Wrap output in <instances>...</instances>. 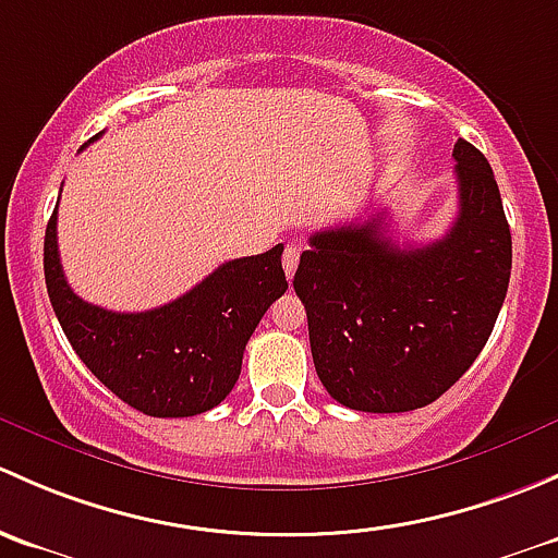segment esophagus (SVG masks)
I'll use <instances>...</instances> for the list:
<instances>
[{
	"instance_id": "esophagus-1",
	"label": "esophagus",
	"mask_w": 558,
	"mask_h": 558,
	"mask_svg": "<svg viewBox=\"0 0 558 558\" xmlns=\"http://www.w3.org/2000/svg\"><path fill=\"white\" fill-rule=\"evenodd\" d=\"M298 260H301V246H298V244H287L284 246V255H281V266H284L287 279L295 277Z\"/></svg>"
}]
</instances>
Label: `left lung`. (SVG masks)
<instances>
[{"label":"left lung","instance_id":"left-lung-1","mask_svg":"<svg viewBox=\"0 0 558 558\" xmlns=\"http://www.w3.org/2000/svg\"><path fill=\"white\" fill-rule=\"evenodd\" d=\"M459 211L444 239L400 246L384 211L317 231L295 287L322 387L354 411L429 405L489 341L510 281L513 244L484 153L453 145Z\"/></svg>","mask_w":558,"mask_h":558}]
</instances>
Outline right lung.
<instances>
[{
  "mask_svg": "<svg viewBox=\"0 0 558 558\" xmlns=\"http://www.w3.org/2000/svg\"><path fill=\"white\" fill-rule=\"evenodd\" d=\"M56 220L59 209L45 228V284L61 330L85 367L147 416H195L220 405L239 381L257 322L284 295V246L222 263L166 306L120 314L85 303L66 284Z\"/></svg>",
  "mask_w": 558,
  "mask_h": 558,
  "instance_id": "1",
  "label": "right lung"
}]
</instances>
